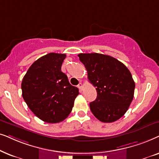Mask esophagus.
<instances>
[{"label": "esophagus", "instance_id": "1", "mask_svg": "<svg viewBox=\"0 0 159 159\" xmlns=\"http://www.w3.org/2000/svg\"><path fill=\"white\" fill-rule=\"evenodd\" d=\"M83 86H84V85L81 83H79V84L78 85V87L80 90H82V89H83Z\"/></svg>", "mask_w": 159, "mask_h": 159}]
</instances>
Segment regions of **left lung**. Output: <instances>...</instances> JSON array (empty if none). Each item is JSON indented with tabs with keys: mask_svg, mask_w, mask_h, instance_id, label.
Masks as SVG:
<instances>
[{
	"mask_svg": "<svg viewBox=\"0 0 159 159\" xmlns=\"http://www.w3.org/2000/svg\"><path fill=\"white\" fill-rule=\"evenodd\" d=\"M90 83L96 87L97 99L90 102L92 113L104 123L121 118L132 102L135 84L125 65L109 55L91 53L79 54Z\"/></svg>",
	"mask_w": 159,
	"mask_h": 159,
	"instance_id": "obj_1",
	"label": "left lung"
}]
</instances>
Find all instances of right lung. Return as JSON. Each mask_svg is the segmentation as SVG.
Masks as SVG:
<instances>
[{"label":"right lung","instance_id":"add662e5","mask_svg":"<svg viewBox=\"0 0 159 159\" xmlns=\"http://www.w3.org/2000/svg\"><path fill=\"white\" fill-rule=\"evenodd\" d=\"M66 54L49 53L34 62L23 78L22 97L31 111L43 121L54 124L70 113L78 89L61 70Z\"/></svg>","mask_w":159,"mask_h":159}]
</instances>
